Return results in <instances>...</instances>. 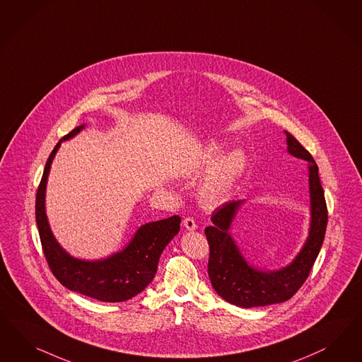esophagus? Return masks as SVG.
Returning a JSON list of instances; mask_svg holds the SVG:
<instances>
[{
  "instance_id": "1",
  "label": "esophagus",
  "mask_w": 362,
  "mask_h": 362,
  "mask_svg": "<svg viewBox=\"0 0 362 362\" xmlns=\"http://www.w3.org/2000/svg\"><path fill=\"white\" fill-rule=\"evenodd\" d=\"M182 223H184V228L187 229V230H196L197 229V223H196V221L192 218V217H187L184 221H182Z\"/></svg>"
}]
</instances>
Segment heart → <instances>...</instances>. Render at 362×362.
Returning a JSON list of instances; mask_svg holds the SVG:
<instances>
[{
	"mask_svg": "<svg viewBox=\"0 0 362 362\" xmlns=\"http://www.w3.org/2000/svg\"><path fill=\"white\" fill-rule=\"evenodd\" d=\"M221 153V145L210 144L199 160V168L210 170L199 189V199L206 206H217L232 194L247 165L246 154L241 149H232L222 156Z\"/></svg>",
	"mask_w": 362,
	"mask_h": 362,
	"instance_id": "b5f03b06",
	"label": "heart"
}]
</instances>
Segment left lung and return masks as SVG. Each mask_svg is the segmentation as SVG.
Wrapping results in <instances>:
<instances>
[{
	"label": "left lung",
	"instance_id": "8db88e82",
	"mask_svg": "<svg viewBox=\"0 0 362 362\" xmlns=\"http://www.w3.org/2000/svg\"><path fill=\"white\" fill-rule=\"evenodd\" d=\"M288 153L308 163L310 225L301 250L292 262L280 269L265 270L247 262L230 233L241 201H229L211 216V226L205 229L210 247L208 274L213 289L229 303L240 308H257L288 301L303 286L324 243L327 209L318 166L312 154L285 130Z\"/></svg>",
	"mask_w": 362,
	"mask_h": 362
}]
</instances>
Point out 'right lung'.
I'll return each mask as SVG.
<instances>
[{
    "instance_id": "add662e5",
    "label": "right lung",
    "mask_w": 362,
    "mask_h": 362,
    "mask_svg": "<svg viewBox=\"0 0 362 362\" xmlns=\"http://www.w3.org/2000/svg\"><path fill=\"white\" fill-rule=\"evenodd\" d=\"M85 124L62 137L47 158L35 197V221L44 255L56 279L69 291L104 303H122L133 298L152 282L158 259L166 245L180 232V216L141 225L122 250L100 259L70 256L59 245L47 221L45 196L50 166L61 142L77 136Z\"/></svg>"
}]
</instances>
